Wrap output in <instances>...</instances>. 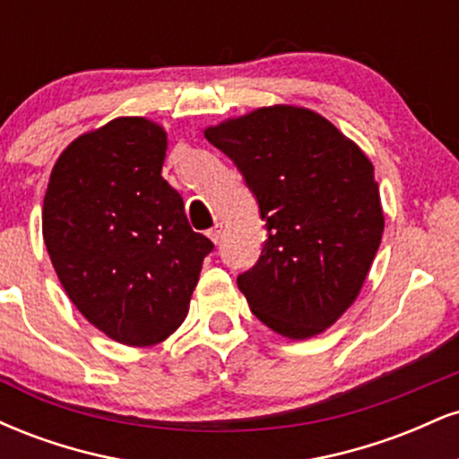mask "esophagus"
Returning <instances> with one entry per match:
<instances>
[{"mask_svg":"<svg viewBox=\"0 0 459 459\" xmlns=\"http://www.w3.org/2000/svg\"><path fill=\"white\" fill-rule=\"evenodd\" d=\"M207 237L213 241V244H218L220 237H222V224H215L213 229H209L207 230Z\"/></svg>","mask_w":459,"mask_h":459,"instance_id":"1","label":"esophagus"}]
</instances>
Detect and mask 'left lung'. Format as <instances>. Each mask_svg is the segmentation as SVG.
Segmentation results:
<instances>
[{"mask_svg": "<svg viewBox=\"0 0 459 459\" xmlns=\"http://www.w3.org/2000/svg\"><path fill=\"white\" fill-rule=\"evenodd\" d=\"M256 196L267 239L237 276L252 313L287 339L330 328L354 304L384 233L373 163L330 120L272 105L204 129Z\"/></svg>", "mask_w": 459, "mask_h": 459, "instance_id": "left-lung-1", "label": "left lung"}]
</instances>
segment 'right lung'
<instances>
[{
  "instance_id": "1",
  "label": "right lung",
  "mask_w": 459,
  "mask_h": 459,
  "mask_svg": "<svg viewBox=\"0 0 459 459\" xmlns=\"http://www.w3.org/2000/svg\"><path fill=\"white\" fill-rule=\"evenodd\" d=\"M168 138L142 116L79 135L57 157L43 237L66 296L123 345L161 343L186 319L213 244L161 177Z\"/></svg>"
}]
</instances>
